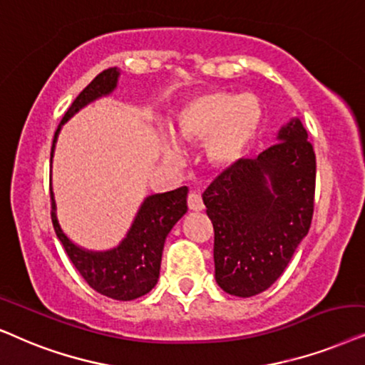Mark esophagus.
<instances>
[{
	"label": "esophagus",
	"mask_w": 365,
	"mask_h": 365,
	"mask_svg": "<svg viewBox=\"0 0 365 365\" xmlns=\"http://www.w3.org/2000/svg\"><path fill=\"white\" fill-rule=\"evenodd\" d=\"M188 208L193 212L203 210V200L198 193H190V195H188Z\"/></svg>",
	"instance_id": "34e87169"
}]
</instances>
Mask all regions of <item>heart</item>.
<instances>
[{
    "mask_svg": "<svg viewBox=\"0 0 365 365\" xmlns=\"http://www.w3.org/2000/svg\"><path fill=\"white\" fill-rule=\"evenodd\" d=\"M264 110L252 93L233 95L210 90L182 106L172 121V135L180 143L207 142V158L215 168H233L244 160L260 137ZM167 157H178L172 140H165Z\"/></svg>",
    "mask_w": 365,
    "mask_h": 365,
    "instance_id": "obj_1",
    "label": "heart"
}]
</instances>
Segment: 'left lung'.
Returning <instances> with one entry per match:
<instances>
[{"instance_id": "8db88e82", "label": "left lung", "mask_w": 365, "mask_h": 365, "mask_svg": "<svg viewBox=\"0 0 365 365\" xmlns=\"http://www.w3.org/2000/svg\"><path fill=\"white\" fill-rule=\"evenodd\" d=\"M302 121L290 118L277 143L244 158L203 192L213 223L215 280L237 297L270 287L309 233L314 213L315 153Z\"/></svg>"}]
</instances>
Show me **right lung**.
<instances>
[{
	"label": "right lung",
	"mask_w": 365,
	"mask_h": 365,
	"mask_svg": "<svg viewBox=\"0 0 365 365\" xmlns=\"http://www.w3.org/2000/svg\"><path fill=\"white\" fill-rule=\"evenodd\" d=\"M120 75V68H108L96 75L91 83L76 96L55 132L50 158L51 165L61 126L91 101L113 93ZM187 187L148 195L140 205L125 239L110 250L83 249L63 232L58 222L53 188L51 220L56 237L65 247L68 257L91 289L115 300H133L148 294L157 285L165 239L175 223L187 213Z\"/></svg>",
	"instance_id": "1"
}]
</instances>
